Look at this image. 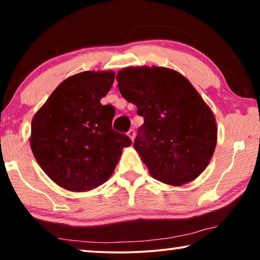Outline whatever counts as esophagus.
Segmentation results:
<instances>
[{"label": "esophagus", "instance_id": "34e87169", "mask_svg": "<svg viewBox=\"0 0 260 260\" xmlns=\"http://www.w3.org/2000/svg\"><path fill=\"white\" fill-rule=\"evenodd\" d=\"M127 135H128L129 138L132 139V141H133L134 138H135V129L134 128H131L128 132H127Z\"/></svg>", "mask_w": 260, "mask_h": 260}]
</instances>
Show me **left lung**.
I'll return each mask as SVG.
<instances>
[{
	"label": "left lung",
	"instance_id": "obj_1",
	"mask_svg": "<svg viewBox=\"0 0 260 260\" xmlns=\"http://www.w3.org/2000/svg\"><path fill=\"white\" fill-rule=\"evenodd\" d=\"M122 98L144 122L134 148L158 181L187 183L203 172L217 144L212 111L181 74L166 68H127L117 74Z\"/></svg>",
	"mask_w": 260,
	"mask_h": 260
}]
</instances>
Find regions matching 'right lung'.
I'll use <instances>...</instances> for the list:
<instances>
[{"instance_id":"right-lung-1","label":"right lung","mask_w":260,"mask_h":260,"mask_svg":"<svg viewBox=\"0 0 260 260\" xmlns=\"http://www.w3.org/2000/svg\"><path fill=\"white\" fill-rule=\"evenodd\" d=\"M114 73L82 72L56 88L32 121L30 149L46 174L71 191H86L113 173L132 140L112 129L116 110L102 105Z\"/></svg>"}]
</instances>
